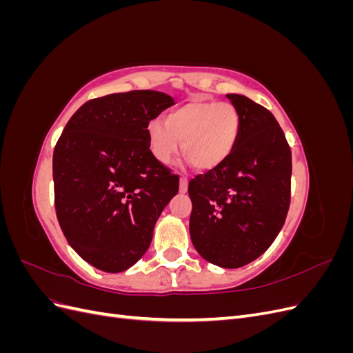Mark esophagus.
Returning <instances> with one entry per match:
<instances>
[{"label": "esophagus", "instance_id": "obj_1", "mask_svg": "<svg viewBox=\"0 0 353 353\" xmlns=\"http://www.w3.org/2000/svg\"><path fill=\"white\" fill-rule=\"evenodd\" d=\"M187 190H188V179L185 176H181L179 178V193L185 194Z\"/></svg>", "mask_w": 353, "mask_h": 353}]
</instances>
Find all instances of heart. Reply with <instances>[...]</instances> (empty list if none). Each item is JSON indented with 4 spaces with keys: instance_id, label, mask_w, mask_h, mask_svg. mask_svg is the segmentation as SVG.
<instances>
[{
    "instance_id": "obj_1",
    "label": "heart",
    "mask_w": 353,
    "mask_h": 353,
    "mask_svg": "<svg viewBox=\"0 0 353 353\" xmlns=\"http://www.w3.org/2000/svg\"><path fill=\"white\" fill-rule=\"evenodd\" d=\"M165 121L153 119L147 125L157 162H172L181 141L184 154L200 170L215 169L225 162L240 132L239 113L230 103L191 100L168 113Z\"/></svg>"
}]
</instances>
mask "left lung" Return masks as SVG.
I'll return each instance as SVG.
<instances>
[{
	"label": "left lung",
	"instance_id": "obj_1",
	"mask_svg": "<svg viewBox=\"0 0 353 353\" xmlns=\"http://www.w3.org/2000/svg\"><path fill=\"white\" fill-rule=\"evenodd\" d=\"M240 117L236 147L223 163L190 181V237L203 259L240 268L281 231L290 206L292 152L270 110L227 94Z\"/></svg>",
	"mask_w": 353,
	"mask_h": 353
}]
</instances>
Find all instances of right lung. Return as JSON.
I'll use <instances>...</instances> for the list:
<instances>
[{
  "instance_id": "obj_1",
  "label": "right lung",
  "mask_w": 353,
  "mask_h": 353,
  "mask_svg": "<svg viewBox=\"0 0 353 353\" xmlns=\"http://www.w3.org/2000/svg\"><path fill=\"white\" fill-rule=\"evenodd\" d=\"M159 91L110 94L77 110L52 154L60 228L81 258L122 272L143 258L178 176L150 152L147 125L174 105Z\"/></svg>"
}]
</instances>
